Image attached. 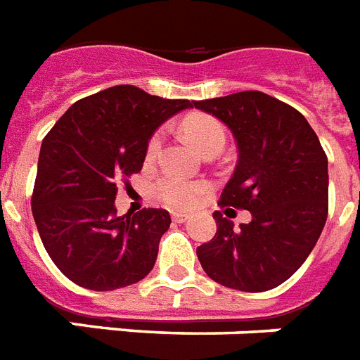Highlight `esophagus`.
Instances as JSON below:
<instances>
[{
    "label": "esophagus",
    "mask_w": 360,
    "mask_h": 360,
    "mask_svg": "<svg viewBox=\"0 0 360 360\" xmlns=\"http://www.w3.org/2000/svg\"><path fill=\"white\" fill-rule=\"evenodd\" d=\"M189 219V214H182V212H174L172 214V221L174 223H186Z\"/></svg>",
    "instance_id": "1"
}]
</instances>
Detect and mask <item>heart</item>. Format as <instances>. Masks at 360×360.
I'll use <instances>...</instances> for the list:
<instances>
[{
	"mask_svg": "<svg viewBox=\"0 0 360 360\" xmlns=\"http://www.w3.org/2000/svg\"><path fill=\"white\" fill-rule=\"evenodd\" d=\"M184 128L188 131L189 139L193 141L195 146L200 152H204L210 146L225 145V128H223L219 120L210 117V115H195V117L186 120ZM162 143L163 131H154L148 143H146V162H152L158 156V152L162 148ZM154 191H156V197L169 208L189 210L200 202V198L206 191V186L200 182L186 180V178L176 176V174H163L154 186Z\"/></svg>",
	"mask_w": 360,
	"mask_h": 360,
	"instance_id": "b5f03b06",
	"label": "heart"
}]
</instances>
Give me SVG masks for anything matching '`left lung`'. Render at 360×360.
Wrapping results in <instances>:
<instances>
[{
    "instance_id": "1",
    "label": "left lung",
    "mask_w": 360,
    "mask_h": 360,
    "mask_svg": "<svg viewBox=\"0 0 360 360\" xmlns=\"http://www.w3.org/2000/svg\"><path fill=\"white\" fill-rule=\"evenodd\" d=\"M229 126L240 160L219 206L249 210L251 223L214 212L217 232L197 247L212 281L266 292L288 281L314 249L329 212L327 156L297 109L260 91L195 102Z\"/></svg>"
}]
</instances>
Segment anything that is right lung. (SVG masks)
I'll return each mask as SVG.
<instances>
[{
  "label": "right lung",
  "mask_w": 360,
  "mask_h": 360,
  "mask_svg": "<svg viewBox=\"0 0 360 360\" xmlns=\"http://www.w3.org/2000/svg\"><path fill=\"white\" fill-rule=\"evenodd\" d=\"M189 100L115 85L68 108L42 141L31 210L59 271L87 290L139 283L156 264L171 217L162 208L119 215L117 186L143 169L146 143Z\"/></svg>",
  "instance_id": "add662e5"
}]
</instances>
